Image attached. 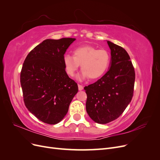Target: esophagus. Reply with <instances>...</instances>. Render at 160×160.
Returning a JSON list of instances; mask_svg holds the SVG:
<instances>
[{
    "label": "esophagus",
    "mask_w": 160,
    "mask_h": 160,
    "mask_svg": "<svg viewBox=\"0 0 160 160\" xmlns=\"http://www.w3.org/2000/svg\"><path fill=\"white\" fill-rule=\"evenodd\" d=\"M78 89H79V91L83 90V87L81 85H79V84H78Z\"/></svg>",
    "instance_id": "34e87169"
}]
</instances>
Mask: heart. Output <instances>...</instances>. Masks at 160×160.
<instances>
[{
  "label": "heart",
  "mask_w": 160,
  "mask_h": 160,
  "mask_svg": "<svg viewBox=\"0 0 160 160\" xmlns=\"http://www.w3.org/2000/svg\"><path fill=\"white\" fill-rule=\"evenodd\" d=\"M110 60L108 51L89 45L77 47L73 51V56L65 54L62 57L65 71L70 77H73L81 65L83 72L78 77L79 80L88 77L91 79L99 78L108 70Z\"/></svg>",
  "instance_id": "b5f03b06"
}]
</instances>
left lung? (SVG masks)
<instances>
[{
	"instance_id": "1",
	"label": "left lung",
	"mask_w": 160,
	"mask_h": 160,
	"mask_svg": "<svg viewBox=\"0 0 160 160\" xmlns=\"http://www.w3.org/2000/svg\"><path fill=\"white\" fill-rule=\"evenodd\" d=\"M111 49L109 71L95 83L85 86L86 111L95 122L105 124L118 119L133 95L135 74L127 51L108 41Z\"/></svg>"
}]
</instances>
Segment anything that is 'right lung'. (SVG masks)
Segmentation results:
<instances>
[{
    "instance_id": "obj_1",
    "label": "right lung",
    "mask_w": 160,
    "mask_h": 160,
    "mask_svg": "<svg viewBox=\"0 0 160 160\" xmlns=\"http://www.w3.org/2000/svg\"><path fill=\"white\" fill-rule=\"evenodd\" d=\"M75 40L46 39L28 54L21 72L26 108L41 122L57 124L68 112L78 92L76 82L65 71L62 57Z\"/></svg>"
}]
</instances>
